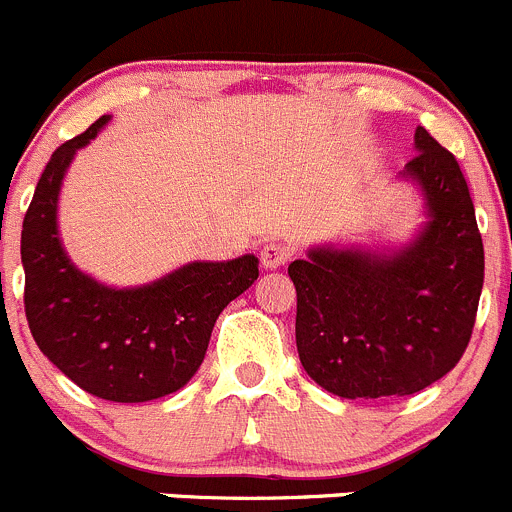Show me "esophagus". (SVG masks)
I'll list each match as a JSON object with an SVG mask.
<instances>
[{
    "label": "esophagus",
    "mask_w": 512,
    "mask_h": 512,
    "mask_svg": "<svg viewBox=\"0 0 512 512\" xmlns=\"http://www.w3.org/2000/svg\"><path fill=\"white\" fill-rule=\"evenodd\" d=\"M289 256H292V248L284 246V243H266L261 248V264H264V269H279V266L287 264Z\"/></svg>",
    "instance_id": "obj_1"
}]
</instances>
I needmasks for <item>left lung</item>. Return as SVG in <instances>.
Segmentation results:
<instances>
[{"instance_id": "left-lung-1", "label": "left lung", "mask_w": 512, "mask_h": 512, "mask_svg": "<svg viewBox=\"0 0 512 512\" xmlns=\"http://www.w3.org/2000/svg\"><path fill=\"white\" fill-rule=\"evenodd\" d=\"M414 147L401 177L419 187L426 220L409 243L383 251L325 243L289 264L299 360L340 398L424 391L459 363L475 327L485 248L470 187L424 126Z\"/></svg>"}]
</instances>
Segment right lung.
Here are the masks:
<instances>
[{"label": "right lung", "mask_w": 512, "mask_h": 512, "mask_svg": "<svg viewBox=\"0 0 512 512\" xmlns=\"http://www.w3.org/2000/svg\"><path fill=\"white\" fill-rule=\"evenodd\" d=\"M111 116L50 157L22 223L25 314L37 348L75 386L116 403L180 391L198 373L218 314L259 279L253 253L233 261H190L142 287L116 289L68 259L58 198L75 152Z\"/></svg>", "instance_id": "add662e5"}]
</instances>
